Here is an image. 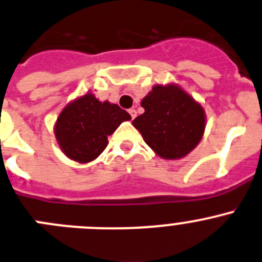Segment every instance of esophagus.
I'll list each match as a JSON object with an SVG mask.
<instances>
[{"mask_svg": "<svg viewBox=\"0 0 262 262\" xmlns=\"http://www.w3.org/2000/svg\"><path fill=\"white\" fill-rule=\"evenodd\" d=\"M129 114H130L132 119H136V116H137V111L134 110V108H130V110H129Z\"/></svg>", "mask_w": 262, "mask_h": 262, "instance_id": "esophagus-1", "label": "esophagus"}]
</instances>
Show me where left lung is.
Listing matches in <instances>:
<instances>
[{
    "label": "left lung",
    "mask_w": 262,
    "mask_h": 262,
    "mask_svg": "<svg viewBox=\"0 0 262 262\" xmlns=\"http://www.w3.org/2000/svg\"><path fill=\"white\" fill-rule=\"evenodd\" d=\"M141 106L144 113L132 124L161 159H183L201 142L206 128L205 108L180 85H154Z\"/></svg>",
    "instance_id": "obj_1"
}]
</instances>
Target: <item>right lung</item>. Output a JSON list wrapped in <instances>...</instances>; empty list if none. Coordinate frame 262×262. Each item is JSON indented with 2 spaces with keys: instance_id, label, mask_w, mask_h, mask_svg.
<instances>
[{
  "instance_id": "obj_1",
  "label": "right lung",
  "mask_w": 262,
  "mask_h": 262,
  "mask_svg": "<svg viewBox=\"0 0 262 262\" xmlns=\"http://www.w3.org/2000/svg\"><path fill=\"white\" fill-rule=\"evenodd\" d=\"M125 110L108 101L101 102L92 92L70 101L57 116L53 133L62 154L73 161L88 164L107 147V137L123 121L130 120Z\"/></svg>"
}]
</instances>
